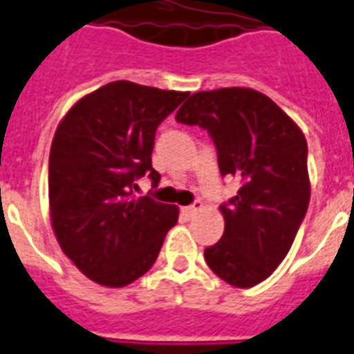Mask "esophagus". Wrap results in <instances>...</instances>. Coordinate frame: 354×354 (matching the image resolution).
Instances as JSON below:
<instances>
[{"instance_id": "34e87169", "label": "esophagus", "mask_w": 354, "mask_h": 354, "mask_svg": "<svg viewBox=\"0 0 354 354\" xmlns=\"http://www.w3.org/2000/svg\"><path fill=\"white\" fill-rule=\"evenodd\" d=\"M203 208H204L203 203H201V201H197V203H193L191 206H185L184 212L187 214V216H195V214H198V212L203 210Z\"/></svg>"}]
</instances>
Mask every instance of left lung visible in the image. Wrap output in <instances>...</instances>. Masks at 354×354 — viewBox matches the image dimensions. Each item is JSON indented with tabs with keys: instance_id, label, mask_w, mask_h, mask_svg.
Segmentation results:
<instances>
[{
	"instance_id": "obj_1",
	"label": "left lung",
	"mask_w": 354,
	"mask_h": 354,
	"mask_svg": "<svg viewBox=\"0 0 354 354\" xmlns=\"http://www.w3.org/2000/svg\"><path fill=\"white\" fill-rule=\"evenodd\" d=\"M176 120L208 131L221 174L242 178L236 197L219 206L223 236L204 250L206 264L232 287L261 283L289 253L308 212L304 133L270 97L251 88L197 91Z\"/></svg>"
}]
</instances>
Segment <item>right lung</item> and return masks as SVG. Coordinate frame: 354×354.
Here are the masks:
<instances>
[{
	"instance_id": "add662e5",
	"label": "right lung",
	"mask_w": 354,
	"mask_h": 354,
	"mask_svg": "<svg viewBox=\"0 0 354 354\" xmlns=\"http://www.w3.org/2000/svg\"><path fill=\"white\" fill-rule=\"evenodd\" d=\"M185 97L116 80L84 95L57 125L48 159L52 229L95 283L125 287L144 276L176 225V206L131 195L144 174L159 182L156 131Z\"/></svg>"
}]
</instances>
